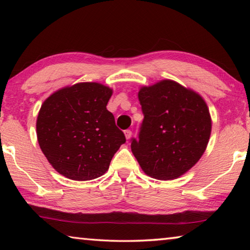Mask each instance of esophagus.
I'll return each instance as SVG.
<instances>
[{
  "instance_id": "esophagus-1",
  "label": "esophagus",
  "mask_w": 250,
  "mask_h": 250,
  "mask_svg": "<svg viewBox=\"0 0 250 250\" xmlns=\"http://www.w3.org/2000/svg\"><path fill=\"white\" fill-rule=\"evenodd\" d=\"M125 135L126 140H129V139L131 138V135H132V132H131V130H125Z\"/></svg>"
}]
</instances>
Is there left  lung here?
<instances>
[{
    "instance_id": "obj_1",
    "label": "left lung",
    "mask_w": 250,
    "mask_h": 250,
    "mask_svg": "<svg viewBox=\"0 0 250 250\" xmlns=\"http://www.w3.org/2000/svg\"><path fill=\"white\" fill-rule=\"evenodd\" d=\"M138 97L145 119L131 151L146 175L177 179L195 166L208 145V107L200 94L171 79L142 86Z\"/></svg>"
}]
</instances>
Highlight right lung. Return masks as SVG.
<instances>
[{"instance_id": "right-lung-1", "label": "right lung", "mask_w": 250, "mask_h": 250, "mask_svg": "<svg viewBox=\"0 0 250 250\" xmlns=\"http://www.w3.org/2000/svg\"><path fill=\"white\" fill-rule=\"evenodd\" d=\"M112 92L100 83H78L53 92L42 104L37 141L59 174L89 181L108 171L112 156L125 142L107 110Z\"/></svg>"}]
</instances>
